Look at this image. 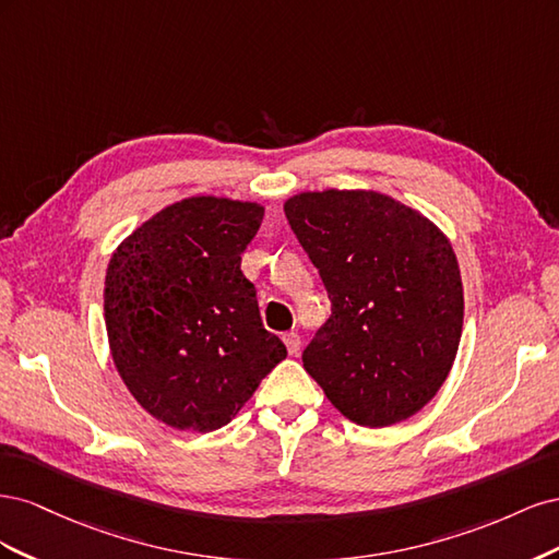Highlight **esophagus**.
Here are the masks:
<instances>
[{
    "mask_svg": "<svg viewBox=\"0 0 559 559\" xmlns=\"http://www.w3.org/2000/svg\"><path fill=\"white\" fill-rule=\"evenodd\" d=\"M284 345H286V349H289V354L292 357H296V354L300 352V335L298 333H286L284 335Z\"/></svg>",
    "mask_w": 559,
    "mask_h": 559,
    "instance_id": "1",
    "label": "esophagus"
}]
</instances>
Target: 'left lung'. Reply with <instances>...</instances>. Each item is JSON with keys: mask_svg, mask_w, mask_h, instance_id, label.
<instances>
[{"mask_svg": "<svg viewBox=\"0 0 559 559\" xmlns=\"http://www.w3.org/2000/svg\"><path fill=\"white\" fill-rule=\"evenodd\" d=\"M284 214L331 298L302 366L361 427L413 417L460 347L464 289L452 245L429 218L376 191L300 193Z\"/></svg>", "mask_w": 559, "mask_h": 559, "instance_id": "obj_1", "label": "left lung"}]
</instances>
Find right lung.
<instances>
[{
    "label": "right lung",
    "mask_w": 559,
    "mask_h": 559,
    "mask_svg": "<svg viewBox=\"0 0 559 559\" xmlns=\"http://www.w3.org/2000/svg\"><path fill=\"white\" fill-rule=\"evenodd\" d=\"M261 222L257 202L186 198L114 251L105 277L111 357L130 394L167 427L222 429L286 359L240 270Z\"/></svg>",
    "instance_id": "1"
}]
</instances>
